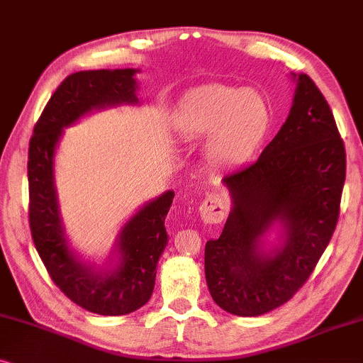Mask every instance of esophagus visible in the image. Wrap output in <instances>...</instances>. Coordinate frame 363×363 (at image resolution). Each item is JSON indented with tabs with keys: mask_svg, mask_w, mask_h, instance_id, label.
Listing matches in <instances>:
<instances>
[{
	"mask_svg": "<svg viewBox=\"0 0 363 363\" xmlns=\"http://www.w3.org/2000/svg\"><path fill=\"white\" fill-rule=\"evenodd\" d=\"M201 219L206 224H219L225 217V202L220 196L209 194L199 207Z\"/></svg>",
	"mask_w": 363,
	"mask_h": 363,
	"instance_id": "esophagus-1",
	"label": "esophagus"
}]
</instances>
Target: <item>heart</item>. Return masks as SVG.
Masks as SVG:
<instances>
[{
	"mask_svg": "<svg viewBox=\"0 0 363 363\" xmlns=\"http://www.w3.org/2000/svg\"><path fill=\"white\" fill-rule=\"evenodd\" d=\"M269 111L254 89L207 84L191 91L172 125L182 139L206 138L202 156L211 167L234 169L249 159L267 128Z\"/></svg>",
	"mask_w": 363,
	"mask_h": 363,
	"instance_id": "heart-1",
	"label": "heart"
}]
</instances>
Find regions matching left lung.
<instances>
[{"label": "left lung", "mask_w": 363, "mask_h": 363, "mask_svg": "<svg viewBox=\"0 0 363 363\" xmlns=\"http://www.w3.org/2000/svg\"><path fill=\"white\" fill-rule=\"evenodd\" d=\"M291 76L296 93L286 123L257 161L222 179L232 207L219 239L206 244L207 287L232 315L257 317L286 303L315 269L339 219L344 143L313 81Z\"/></svg>", "instance_id": "1"}]
</instances>
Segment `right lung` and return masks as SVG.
I'll use <instances>...</instances> for the list:
<instances>
[{"instance_id": "1", "label": "right lung", "mask_w": 363, "mask_h": 363, "mask_svg": "<svg viewBox=\"0 0 363 363\" xmlns=\"http://www.w3.org/2000/svg\"><path fill=\"white\" fill-rule=\"evenodd\" d=\"M139 69L79 71L67 76L48 101L35 125L28 152L30 227L36 250L66 297L99 315H125L152 296L156 267L167 245L164 220L174 191L146 202L121 227L103 264L83 259L71 247L62 224L55 179V157L65 129L84 116L139 103Z\"/></svg>"}]
</instances>
